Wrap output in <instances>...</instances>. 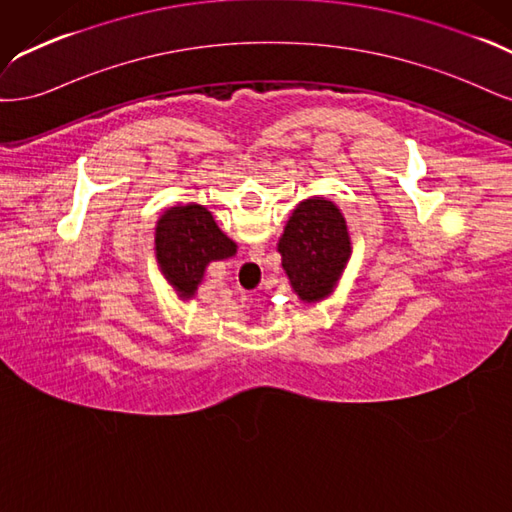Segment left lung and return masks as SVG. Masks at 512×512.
Masks as SVG:
<instances>
[{"label": "left lung", "mask_w": 512, "mask_h": 512, "mask_svg": "<svg viewBox=\"0 0 512 512\" xmlns=\"http://www.w3.org/2000/svg\"><path fill=\"white\" fill-rule=\"evenodd\" d=\"M278 251L293 291L304 302L325 298L351 253L342 212L323 197H310L291 214Z\"/></svg>", "instance_id": "1"}]
</instances>
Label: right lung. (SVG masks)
<instances>
[{"label": "right lung", "mask_w": 512, "mask_h": 512, "mask_svg": "<svg viewBox=\"0 0 512 512\" xmlns=\"http://www.w3.org/2000/svg\"><path fill=\"white\" fill-rule=\"evenodd\" d=\"M155 251L174 289L191 298L208 263L232 257L236 244L221 232L206 208L189 204L170 208L159 219Z\"/></svg>", "instance_id": "obj_1"}]
</instances>
